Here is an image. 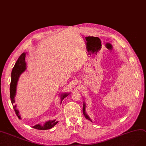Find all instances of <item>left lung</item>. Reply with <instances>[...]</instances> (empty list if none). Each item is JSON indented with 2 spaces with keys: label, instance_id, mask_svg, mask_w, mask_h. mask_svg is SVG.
I'll return each mask as SVG.
<instances>
[{
  "label": "left lung",
  "instance_id": "obj_1",
  "mask_svg": "<svg viewBox=\"0 0 146 146\" xmlns=\"http://www.w3.org/2000/svg\"><path fill=\"white\" fill-rule=\"evenodd\" d=\"M85 106H86V105H85V102H84V104H83V109H82L83 114H84L85 117L86 118H87V119L90 120L91 122H92V120H91V118L89 117V116H88L87 114H86V112H85Z\"/></svg>",
  "mask_w": 146,
  "mask_h": 146
}]
</instances>
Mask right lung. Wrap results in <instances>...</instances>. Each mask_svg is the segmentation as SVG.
I'll return each instance as SVG.
<instances>
[{"instance_id":"obj_1","label":"right lung","mask_w":146,"mask_h":146,"mask_svg":"<svg viewBox=\"0 0 146 146\" xmlns=\"http://www.w3.org/2000/svg\"><path fill=\"white\" fill-rule=\"evenodd\" d=\"M25 57H26V53H23L20 56L17 61H16L14 67L12 70L11 73V80L10 84V98L11 101L13 105L15 103V96L16 94V88H17V84L19 78L20 76V74L25 71L26 69V64L25 62ZM69 93H64L61 94V102H62V100L67 97ZM13 108L15 112V114L17 116L19 117V119H21V117L19 115V111L17 109V106L13 105ZM58 121H56V120H49L46 121L44 125H41L40 124L38 125H36L32 127L38 129V130H47V129H51L54 126H55L58 123Z\"/></svg>"}]
</instances>
